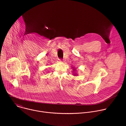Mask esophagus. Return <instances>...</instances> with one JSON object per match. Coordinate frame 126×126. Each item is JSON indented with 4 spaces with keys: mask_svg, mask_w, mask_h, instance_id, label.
<instances>
[{
    "mask_svg": "<svg viewBox=\"0 0 126 126\" xmlns=\"http://www.w3.org/2000/svg\"><path fill=\"white\" fill-rule=\"evenodd\" d=\"M59 60H60V61H61V62H62V59H59Z\"/></svg>",
    "mask_w": 126,
    "mask_h": 126,
    "instance_id": "1",
    "label": "esophagus"
}]
</instances>
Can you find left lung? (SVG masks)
Masks as SVG:
<instances>
[{"label": "left lung", "mask_w": 126, "mask_h": 126, "mask_svg": "<svg viewBox=\"0 0 126 126\" xmlns=\"http://www.w3.org/2000/svg\"><path fill=\"white\" fill-rule=\"evenodd\" d=\"M73 71H74L73 72H74V71H75V69L74 68V69H73ZM73 75H76L77 74H76V73H75V74H73Z\"/></svg>", "instance_id": "1"}]
</instances>
